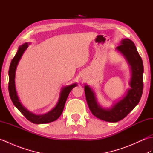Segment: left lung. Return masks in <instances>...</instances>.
Returning <instances> with one entry per match:
<instances>
[{
    "mask_svg": "<svg viewBox=\"0 0 153 153\" xmlns=\"http://www.w3.org/2000/svg\"><path fill=\"white\" fill-rule=\"evenodd\" d=\"M116 51L124 57L130 67L131 78L125 95L109 108H103L97 102L96 94L92 88L85 85V94L89 108L93 114L100 120L108 122H117L125 117L137 105L143 89V64L134 42L123 39Z\"/></svg>",
    "mask_w": 153,
    "mask_h": 153,
    "instance_id": "obj_1",
    "label": "left lung"
}]
</instances>
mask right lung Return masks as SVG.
<instances>
[{
    "mask_svg": "<svg viewBox=\"0 0 153 153\" xmlns=\"http://www.w3.org/2000/svg\"><path fill=\"white\" fill-rule=\"evenodd\" d=\"M30 44V43H25L19 47L17 53H16L14 58L12 60L10 65L8 71V91L10 97V99L14 105L31 122L36 123V124H41V123H47L54 122L59 118L62 114L68 95H69L71 89L74 87H76L77 85L76 83H75L71 84V85L63 87L60 91L59 99H58L56 106L53 109L51 110L49 112L43 114H35L30 112L27 109L25 108L22 105L20 100H19L17 91H16L15 85V74L16 68H17L19 61L21 59L23 54H24L25 51L27 49L28 45Z\"/></svg>",
    "mask_w": 153,
    "mask_h": 153,
    "instance_id": "right-lung-1",
    "label": "right lung"
}]
</instances>
